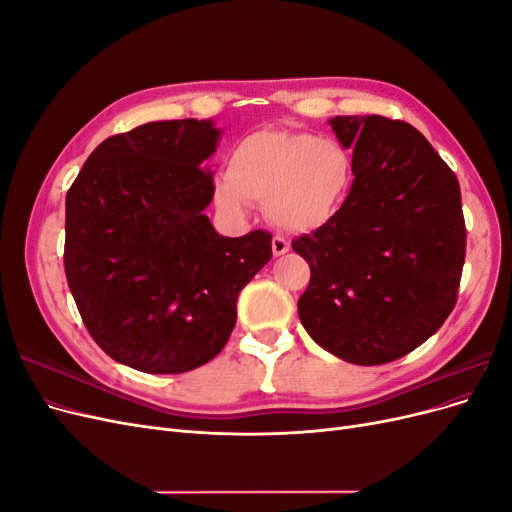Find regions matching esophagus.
Masks as SVG:
<instances>
[{"mask_svg": "<svg viewBox=\"0 0 512 512\" xmlns=\"http://www.w3.org/2000/svg\"><path fill=\"white\" fill-rule=\"evenodd\" d=\"M271 245H273V256H284L286 252H290V241L284 239L282 235H275L271 239Z\"/></svg>", "mask_w": 512, "mask_h": 512, "instance_id": "esophagus-1", "label": "esophagus"}]
</instances>
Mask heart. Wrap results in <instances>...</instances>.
Returning <instances> with one entry per match:
<instances>
[{
    "label": "heart",
    "instance_id": "b5f03b06",
    "mask_svg": "<svg viewBox=\"0 0 512 512\" xmlns=\"http://www.w3.org/2000/svg\"><path fill=\"white\" fill-rule=\"evenodd\" d=\"M354 168L333 138L290 130L247 134L213 179V203L230 220H243L254 203L284 230H316L333 220L352 188Z\"/></svg>",
    "mask_w": 512,
    "mask_h": 512
}]
</instances>
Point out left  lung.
<instances>
[{
	"label": "left lung",
	"mask_w": 512,
	"mask_h": 512,
	"mask_svg": "<svg viewBox=\"0 0 512 512\" xmlns=\"http://www.w3.org/2000/svg\"><path fill=\"white\" fill-rule=\"evenodd\" d=\"M329 123L352 149L354 181L333 220L292 241L312 269L299 318L339 359L391 363L427 342L457 303L466 258L459 181L406 121Z\"/></svg>",
	"instance_id": "obj_1"
}]
</instances>
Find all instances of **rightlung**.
<instances>
[{"mask_svg": "<svg viewBox=\"0 0 512 512\" xmlns=\"http://www.w3.org/2000/svg\"><path fill=\"white\" fill-rule=\"evenodd\" d=\"M211 119L151 121L100 143L66 196L64 267L89 335L117 363L183 374L211 361L271 235L222 237L205 215Z\"/></svg>", "mask_w": 512, "mask_h": 512, "instance_id": "right-lung-1", "label": "right lung"}]
</instances>
